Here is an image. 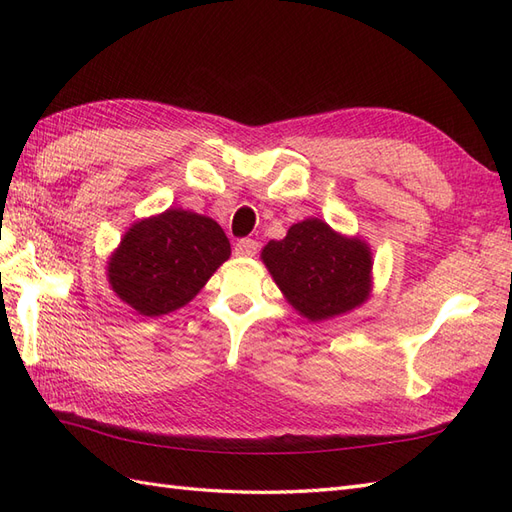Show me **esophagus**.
<instances>
[{"label":"esophagus","mask_w":512,"mask_h":512,"mask_svg":"<svg viewBox=\"0 0 512 512\" xmlns=\"http://www.w3.org/2000/svg\"><path fill=\"white\" fill-rule=\"evenodd\" d=\"M256 252H258V241L254 239H239L235 243V256L250 258V256H256Z\"/></svg>","instance_id":"esophagus-1"}]
</instances>
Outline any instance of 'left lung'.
Segmentation results:
<instances>
[{"label": "left lung", "mask_w": 512, "mask_h": 512, "mask_svg": "<svg viewBox=\"0 0 512 512\" xmlns=\"http://www.w3.org/2000/svg\"><path fill=\"white\" fill-rule=\"evenodd\" d=\"M260 258L286 301L312 322L346 314L369 299V245L318 218L292 224L282 241L265 245Z\"/></svg>", "instance_id": "1"}]
</instances>
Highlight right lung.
<instances>
[{
	"mask_svg": "<svg viewBox=\"0 0 512 512\" xmlns=\"http://www.w3.org/2000/svg\"><path fill=\"white\" fill-rule=\"evenodd\" d=\"M228 258L230 241L218 222L166 209L128 228L106 275L123 303L156 318L188 305Z\"/></svg>",
	"mask_w": 512,
	"mask_h": 512,
	"instance_id": "1",
	"label": "right lung"
}]
</instances>
